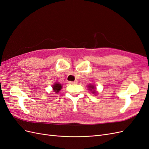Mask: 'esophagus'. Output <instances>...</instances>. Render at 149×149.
Returning a JSON list of instances; mask_svg holds the SVG:
<instances>
[{
  "label": "esophagus",
  "mask_w": 149,
  "mask_h": 149,
  "mask_svg": "<svg viewBox=\"0 0 149 149\" xmlns=\"http://www.w3.org/2000/svg\"><path fill=\"white\" fill-rule=\"evenodd\" d=\"M76 81H70V84H76Z\"/></svg>",
  "instance_id": "esophagus-1"
}]
</instances>
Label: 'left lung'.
<instances>
[{"mask_svg": "<svg viewBox=\"0 0 149 149\" xmlns=\"http://www.w3.org/2000/svg\"><path fill=\"white\" fill-rule=\"evenodd\" d=\"M89 88H90V90H92V89H94V91H93V93H96V91H95V89H95V88H94V86L93 85H89Z\"/></svg>", "mask_w": 149, "mask_h": 149, "instance_id": "1", "label": "left lung"}]
</instances>
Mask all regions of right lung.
I'll return each mask as SVG.
<instances>
[{
	"label": "right lung",
	"instance_id": "obj_1",
	"mask_svg": "<svg viewBox=\"0 0 149 149\" xmlns=\"http://www.w3.org/2000/svg\"><path fill=\"white\" fill-rule=\"evenodd\" d=\"M62 88L61 84L59 83H55L53 86V91H55V93H58L59 92L61 89Z\"/></svg>",
	"mask_w": 149,
	"mask_h": 149
}]
</instances>
